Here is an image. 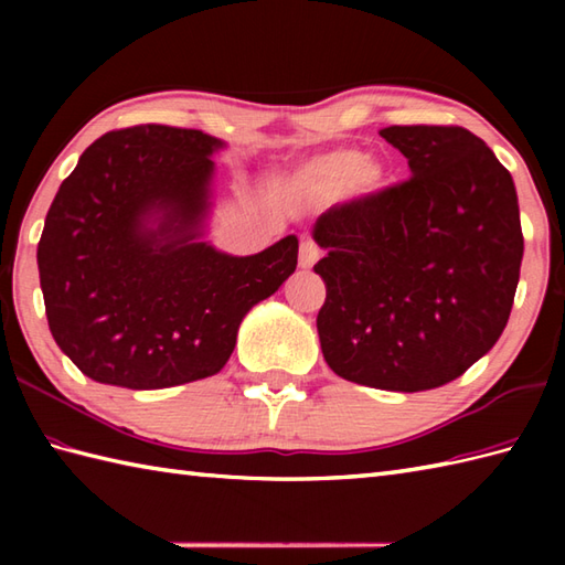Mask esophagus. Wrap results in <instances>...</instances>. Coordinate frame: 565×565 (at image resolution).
Here are the masks:
<instances>
[{
	"mask_svg": "<svg viewBox=\"0 0 565 565\" xmlns=\"http://www.w3.org/2000/svg\"><path fill=\"white\" fill-rule=\"evenodd\" d=\"M320 257V247L313 243V239H303L301 252H298V267L310 269Z\"/></svg>",
	"mask_w": 565,
	"mask_h": 565,
	"instance_id": "34e87169",
	"label": "esophagus"
}]
</instances>
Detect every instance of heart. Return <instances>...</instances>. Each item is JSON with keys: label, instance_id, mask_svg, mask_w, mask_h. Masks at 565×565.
<instances>
[{"label": "heart", "instance_id": "heart-1", "mask_svg": "<svg viewBox=\"0 0 565 565\" xmlns=\"http://www.w3.org/2000/svg\"><path fill=\"white\" fill-rule=\"evenodd\" d=\"M316 174L328 179L332 184L352 182L356 194H379L391 182V170L383 162L366 160L359 150H338L330 152L316 164Z\"/></svg>", "mask_w": 565, "mask_h": 565}]
</instances>
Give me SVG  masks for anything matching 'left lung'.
Returning <instances> with one entry per match:
<instances>
[{
	"label": "left lung",
	"mask_w": 565,
	"mask_h": 565,
	"mask_svg": "<svg viewBox=\"0 0 565 565\" xmlns=\"http://www.w3.org/2000/svg\"><path fill=\"white\" fill-rule=\"evenodd\" d=\"M411 179L338 203L313 225L326 249L318 313L334 374L383 391H429L493 350L520 281L518 191L461 126H391Z\"/></svg>",
	"instance_id": "8db88e82"
}]
</instances>
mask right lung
Segmentation results:
<instances>
[{
    "mask_svg": "<svg viewBox=\"0 0 565 565\" xmlns=\"http://www.w3.org/2000/svg\"><path fill=\"white\" fill-rule=\"evenodd\" d=\"M218 148L194 128L111 130L60 184L41 289L57 347L92 381L158 391L218 374L249 308L296 271V235L249 257L199 239Z\"/></svg>",
    "mask_w": 565,
    "mask_h": 565,
    "instance_id": "1",
    "label": "right lung"
}]
</instances>
